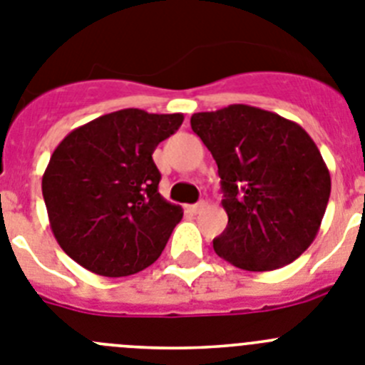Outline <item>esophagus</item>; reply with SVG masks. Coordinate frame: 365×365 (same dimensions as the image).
I'll use <instances>...</instances> for the list:
<instances>
[{"mask_svg": "<svg viewBox=\"0 0 365 365\" xmlns=\"http://www.w3.org/2000/svg\"><path fill=\"white\" fill-rule=\"evenodd\" d=\"M203 207H205V203L198 202V203H195V205H189V211L195 212V215H198L200 211H203Z\"/></svg>", "mask_w": 365, "mask_h": 365, "instance_id": "esophagus-1", "label": "esophagus"}]
</instances>
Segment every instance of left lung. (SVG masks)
<instances>
[{"label": "left lung", "instance_id": "1", "mask_svg": "<svg viewBox=\"0 0 365 365\" xmlns=\"http://www.w3.org/2000/svg\"><path fill=\"white\" fill-rule=\"evenodd\" d=\"M190 127L211 150L227 227L216 255L245 271H272L313 244L331 195L317 143L298 123L251 105L196 113Z\"/></svg>", "mask_w": 365, "mask_h": 365}]
</instances>
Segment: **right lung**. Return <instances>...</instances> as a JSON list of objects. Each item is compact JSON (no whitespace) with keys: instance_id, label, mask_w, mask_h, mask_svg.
<instances>
[{"instance_id":"add662e5","label":"right lung","mask_w":365,"mask_h":365,"mask_svg":"<svg viewBox=\"0 0 365 365\" xmlns=\"http://www.w3.org/2000/svg\"><path fill=\"white\" fill-rule=\"evenodd\" d=\"M183 114L123 109L78 127L56 147L41 180L60 247L100 277H129L158 260L182 220L158 192L153 153Z\"/></svg>"}]
</instances>
